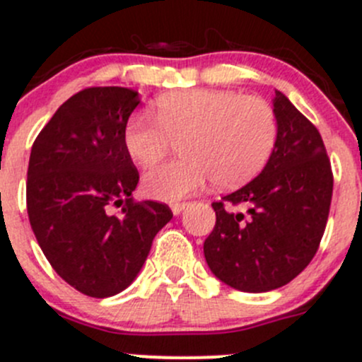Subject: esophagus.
<instances>
[{
  "instance_id": "34e87169",
  "label": "esophagus",
  "mask_w": 362,
  "mask_h": 362,
  "mask_svg": "<svg viewBox=\"0 0 362 362\" xmlns=\"http://www.w3.org/2000/svg\"><path fill=\"white\" fill-rule=\"evenodd\" d=\"M186 206H188L186 202H173V204H170V209H173V214H176V216H177V214H181V211L185 209Z\"/></svg>"
}]
</instances>
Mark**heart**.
<instances>
[{"mask_svg": "<svg viewBox=\"0 0 362 362\" xmlns=\"http://www.w3.org/2000/svg\"><path fill=\"white\" fill-rule=\"evenodd\" d=\"M276 139V114L266 100L225 89L162 96L155 116L135 114L123 135L127 153L141 167H151L180 141L181 158L149 170L142 181L158 200L192 195L213 177L220 188L245 185L266 167Z\"/></svg>", "mask_w": 362, "mask_h": 362, "instance_id": "heart-1", "label": "heart"}]
</instances>
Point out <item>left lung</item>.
Here are the masks:
<instances>
[{"mask_svg":"<svg viewBox=\"0 0 362 362\" xmlns=\"http://www.w3.org/2000/svg\"><path fill=\"white\" fill-rule=\"evenodd\" d=\"M273 110V155L255 180L213 202L216 225L204 241L211 273L253 294L284 287L311 262L332 197L331 163L317 128L281 91ZM239 203L249 207L248 217L228 209Z\"/></svg>","mask_w":362,"mask_h":362,"instance_id":"left-lung-1","label":"left lung"}]
</instances>
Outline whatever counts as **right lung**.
Here are the masks:
<instances>
[{
  "instance_id": "add662e5",
  "label": "right lung",
  "mask_w": 362,
  "mask_h": 362,
  "mask_svg": "<svg viewBox=\"0 0 362 362\" xmlns=\"http://www.w3.org/2000/svg\"><path fill=\"white\" fill-rule=\"evenodd\" d=\"M139 103L134 89H82L31 148L26 202L35 238L52 269L89 298L123 292L173 218L165 204L132 197L139 173L123 135Z\"/></svg>"
}]
</instances>
